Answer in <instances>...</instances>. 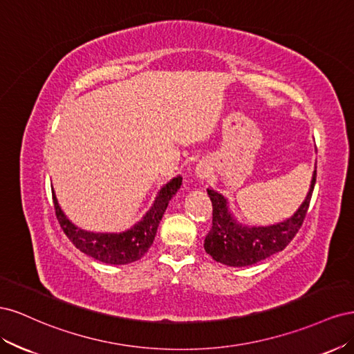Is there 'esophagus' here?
I'll return each mask as SVG.
<instances>
[{"label":"esophagus","mask_w":354,"mask_h":354,"mask_svg":"<svg viewBox=\"0 0 354 354\" xmlns=\"http://www.w3.org/2000/svg\"><path fill=\"white\" fill-rule=\"evenodd\" d=\"M209 171H211V168H209V165L205 162V160H201V162H199V164L196 165V168H195V176H196L198 180L203 181V180H207V177L209 176Z\"/></svg>","instance_id":"34e87169"}]
</instances>
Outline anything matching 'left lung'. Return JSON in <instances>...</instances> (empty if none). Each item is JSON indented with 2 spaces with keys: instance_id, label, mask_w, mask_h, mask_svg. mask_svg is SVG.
<instances>
[{
  "instance_id": "left-lung-1",
  "label": "left lung",
  "mask_w": 354,
  "mask_h": 354,
  "mask_svg": "<svg viewBox=\"0 0 354 354\" xmlns=\"http://www.w3.org/2000/svg\"><path fill=\"white\" fill-rule=\"evenodd\" d=\"M316 183V168L301 205L291 217L269 226H246L236 220L226 196L208 189L212 202V227L203 248L214 260L230 267L252 266L282 251L301 227Z\"/></svg>"
}]
</instances>
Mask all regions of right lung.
Returning <instances> with one entry per match:
<instances>
[{
    "mask_svg": "<svg viewBox=\"0 0 354 354\" xmlns=\"http://www.w3.org/2000/svg\"><path fill=\"white\" fill-rule=\"evenodd\" d=\"M180 186L181 176L171 178L167 185L160 187L152 207L149 208L142 220L137 221L130 229L120 233L84 230L78 227L77 224H73L66 217V214L62 211L55 189H53V201H55V209L60 227L81 252L106 264L122 266L140 260L147 250L151 248L159 221L162 220L171 198L177 194Z\"/></svg>",
    "mask_w": 354,
    "mask_h": 354,
    "instance_id": "obj_1",
    "label": "right lung"
}]
</instances>
